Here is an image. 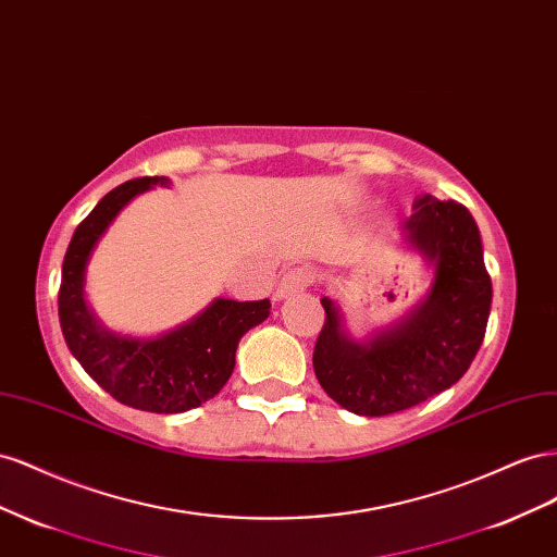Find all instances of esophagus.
<instances>
[{"label": "esophagus", "mask_w": 557, "mask_h": 557, "mask_svg": "<svg viewBox=\"0 0 557 557\" xmlns=\"http://www.w3.org/2000/svg\"><path fill=\"white\" fill-rule=\"evenodd\" d=\"M312 282H314V275L310 268H292L289 273L280 280L277 289H275V298H287L296 292H304L310 287Z\"/></svg>", "instance_id": "obj_1"}]
</instances>
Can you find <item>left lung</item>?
<instances>
[{
    "instance_id": "8db88e82",
    "label": "left lung",
    "mask_w": 557,
    "mask_h": 557,
    "mask_svg": "<svg viewBox=\"0 0 557 557\" xmlns=\"http://www.w3.org/2000/svg\"><path fill=\"white\" fill-rule=\"evenodd\" d=\"M412 210L406 240L434 265V280L404 320L359 343L345 333L338 306L322 298L326 317L312 355L314 375L333 401L357 416H389L446 392L485 338L492 282L471 212L432 196H420Z\"/></svg>"
}]
</instances>
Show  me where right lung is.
<instances>
[{
	"label": "right lung",
	"mask_w": 557,
	"mask_h": 557,
	"mask_svg": "<svg viewBox=\"0 0 557 557\" xmlns=\"http://www.w3.org/2000/svg\"><path fill=\"white\" fill-rule=\"evenodd\" d=\"M168 177L131 180L95 205L76 226L62 261L58 292L60 329L84 371L116 401L149 412H184L210 401L228 383L245 333L270 314V300L214 298L184 326L156 338L107 331L86 304V265L111 221L135 196Z\"/></svg>",
	"instance_id": "obj_1"
}]
</instances>
